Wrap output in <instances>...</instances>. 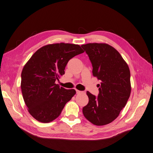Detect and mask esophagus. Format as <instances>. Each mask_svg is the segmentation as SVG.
Here are the masks:
<instances>
[{
	"label": "esophagus",
	"mask_w": 153,
	"mask_h": 153,
	"mask_svg": "<svg viewBox=\"0 0 153 153\" xmlns=\"http://www.w3.org/2000/svg\"><path fill=\"white\" fill-rule=\"evenodd\" d=\"M76 90V93L77 94H80V93H81V91H80V90Z\"/></svg>",
	"instance_id": "obj_1"
}]
</instances>
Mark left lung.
<instances>
[{
	"mask_svg": "<svg viewBox=\"0 0 153 153\" xmlns=\"http://www.w3.org/2000/svg\"><path fill=\"white\" fill-rule=\"evenodd\" d=\"M81 47L92 64L93 76L101 81L98 97L86 92L89 101L82 113L94 125H106L117 119L128 102L131 90L129 68L119 52L107 43Z\"/></svg>",
	"mask_w": 153,
	"mask_h": 153,
	"instance_id": "left-lung-1",
	"label": "left lung"
}]
</instances>
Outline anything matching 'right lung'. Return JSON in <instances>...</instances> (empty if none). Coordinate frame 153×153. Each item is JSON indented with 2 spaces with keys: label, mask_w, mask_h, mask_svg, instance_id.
Masks as SVG:
<instances>
[{
  "label": "right lung",
  "mask_w": 153,
  "mask_h": 153,
  "mask_svg": "<svg viewBox=\"0 0 153 153\" xmlns=\"http://www.w3.org/2000/svg\"><path fill=\"white\" fill-rule=\"evenodd\" d=\"M83 52L79 45L52 43L40 48L25 63L21 74L22 93L29 113L36 120L53 121L76 94L55 82L65 74L68 61Z\"/></svg>",
  "instance_id": "right-lung-1"
}]
</instances>
